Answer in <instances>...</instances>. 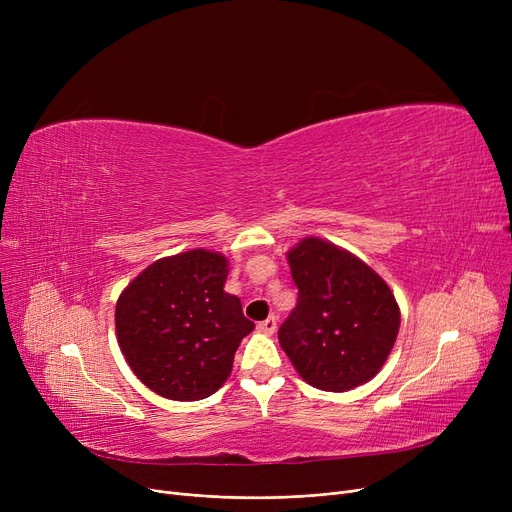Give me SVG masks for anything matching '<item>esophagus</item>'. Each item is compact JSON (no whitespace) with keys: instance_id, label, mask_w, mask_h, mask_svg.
Masks as SVG:
<instances>
[{"instance_id":"1","label":"esophagus","mask_w":512,"mask_h":512,"mask_svg":"<svg viewBox=\"0 0 512 512\" xmlns=\"http://www.w3.org/2000/svg\"><path fill=\"white\" fill-rule=\"evenodd\" d=\"M276 326H278V319H276V315H270L267 319L259 321L257 330H259V332H263V334H274V332H276Z\"/></svg>"}]
</instances>
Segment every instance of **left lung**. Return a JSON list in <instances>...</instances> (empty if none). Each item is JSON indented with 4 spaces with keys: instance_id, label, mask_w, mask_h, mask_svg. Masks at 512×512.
<instances>
[{
    "instance_id": "8db88e82",
    "label": "left lung",
    "mask_w": 512,
    "mask_h": 512,
    "mask_svg": "<svg viewBox=\"0 0 512 512\" xmlns=\"http://www.w3.org/2000/svg\"><path fill=\"white\" fill-rule=\"evenodd\" d=\"M297 307L278 330L301 378L326 392L369 382L386 363L400 311L388 284L355 255L321 238L288 253Z\"/></svg>"
}]
</instances>
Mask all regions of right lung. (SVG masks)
<instances>
[{
  "label": "right lung",
  "mask_w": 512,
  "mask_h": 512,
  "mask_svg": "<svg viewBox=\"0 0 512 512\" xmlns=\"http://www.w3.org/2000/svg\"><path fill=\"white\" fill-rule=\"evenodd\" d=\"M228 261L205 249L151 263L120 294L116 334L137 378L170 400H201L228 380L255 324L224 292Z\"/></svg>",
  "instance_id": "add662e5"
}]
</instances>
